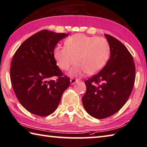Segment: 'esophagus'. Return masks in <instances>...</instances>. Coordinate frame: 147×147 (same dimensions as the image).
Segmentation results:
<instances>
[{
    "label": "esophagus",
    "mask_w": 147,
    "mask_h": 147,
    "mask_svg": "<svg viewBox=\"0 0 147 147\" xmlns=\"http://www.w3.org/2000/svg\"><path fill=\"white\" fill-rule=\"evenodd\" d=\"M78 81H79V80H78V79H77L71 78L70 79V83H71V84H74V83H77V82H78Z\"/></svg>",
    "instance_id": "1"
}]
</instances>
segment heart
I'll return each instance as SVG.
<instances>
[{"label": "heart", "instance_id": "heart-1", "mask_svg": "<svg viewBox=\"0 0 147 147\" xmlns=\"http://www.w3.org/2000/svg\"><path fill=\"white\" fill-rule=\"evenodd\" d=\"M109 53L110 46L106 38L78 33L67 38L65 46L55 47L53 56L63 70H68L76 61L78 62L69 75L78 77L86 72L94 74L99 71L106 64Z\"/></svg>", "mask_w": 147, "mask_h": 147}]
</instances>
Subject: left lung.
<instances>
[{"mask_svg": "<svg viewBox=\"0 0 147 147\" xmlns=\"http://www.w3.org/2000/svg\"><path fill=\"white\" fill-rule=\"evenodd\" d=\"M109 43L110 57L96 75L84 81L83 107L91 116L101 119L117 112L127 101L133 89L136 68L133 57L123 44L105 34Z\"/></svg>", "mask_w": 147, "mask_h": 147, "instance_id": "obj_1", "label": "left lung"}]
</instances>
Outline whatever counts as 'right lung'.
Wrapping results in <instances>:
<instances>
[{
	"mask_svg": "<svg viewBox=\"0 0 147 147\" xmlns=\"http://www.w3.org/2000/svg\"><path fill=\"white\" fill-rule=\"evenodd\" d=\"M67 33L45 30L27 38L13 55L10 67L11 85L17 99L28 112L47 116L55 112L70 80L57 65L53 51ZM56 76V81L51 80Z\"/></svg>",
	"mask_w": 147,
	"mask_h": 147,
	"instance_id": "right-lung-1",
	"label": "right lung"
}]
</instances>
